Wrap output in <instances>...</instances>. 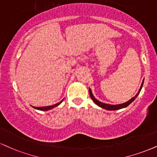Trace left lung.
<instances>
[{"instance_id":"left-lung-1","label":"left lung","mask_w":157,"mask_h":157,"mask_svg":"<svg viewBox=\"0 0 157 157\" xmlns=\"http://www.w3.org/2000/svg\"><path fill=\"white\" fill-rule=\"evenodd\" d=\"M143 82H144V80H143L140 88L138 92H137V94H136L135 97L132 98L131 99H129V101H127L126 102H124L123 104H119V105H109V104H105V103L101 102V101H99V100H97L95 97H94V96L93 95V94H92V91H91V90H90V88H89L90 97L92 99V100H93V101H94V103H95L96 105H97L98 106H99L100 107H102V108L107 109V110H117V109L125 108V107L129 106L130 104L134 100H135L136 98H137V96L139 95L141 89H142V87L143 86Z\"/></svg>"}]
</instances>
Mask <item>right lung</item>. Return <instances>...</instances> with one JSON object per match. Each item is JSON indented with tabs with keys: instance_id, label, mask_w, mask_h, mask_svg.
Segmentation results:
<instances>
[{
	"instance_id": "add662e5",
	"label": "right lung",
	"mask_w": 157,
	"mask_h": 157,
	"mask_svg": "<svg viewBox=\"0 0 157 157\" xmlns=\"http://www.w3.org/2000/svg\"><path fill=\"white\" fill-rule=\"evenodd\" d=\"M63 100H61V101H60V102H58V103H57V104H56V105H52V106H46V107H33V108L34 109H39V110H42V111H47V110H50V109H52V108H54V107H57V106H58V105H60V103L62 102V101H63Z\"/></svg>"
}]
</instances>
